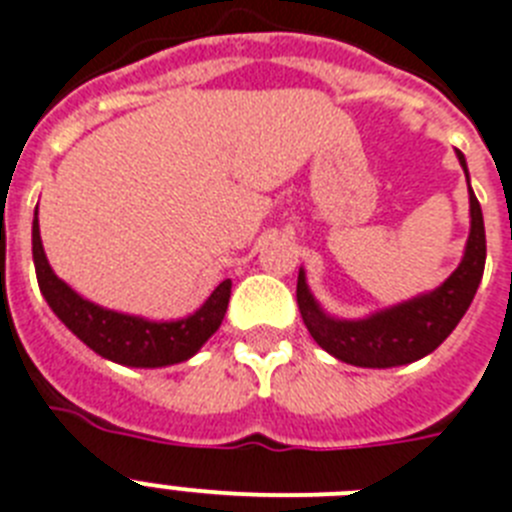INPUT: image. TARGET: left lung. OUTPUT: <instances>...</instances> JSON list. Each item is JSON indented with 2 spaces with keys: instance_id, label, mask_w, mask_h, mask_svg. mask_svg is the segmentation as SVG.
<instances>
[{
  "instance_id": "1",
  "label": "left lung",
  "mask_w": 512,
  "mask_h": 512,
  "mask_svg": "<svg viewBox=\"0 0 512 512\" xmlns=\"http://www.w3.org/2000/svg\"><path fill=\"white\" fill-rule=\"evenodd\" d=\"M458 159L466 170V159L460 151ZM484 261H487L484 217H481L479 198L471 190V235H468L466 256L434 293L387 308L382 314H374L361 322H340L316 306L301 272L298 274V308L311 337L340 361L363 366V369L403 366V363L429 356L458 327L474 301L476 287L484 274Z\"/></svg>"
}]
</instances>
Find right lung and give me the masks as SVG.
<instances>
[{
	"label": "right lung",
	"mask_w": 512,
	"mask_h": 512,
	"mask_svg": "<svg viewBox=\"0 0 512 512\" xmlns=\"http://www.w3.org/2000/svg\"><path fill=\"white\" fill-rule=\"evenodd\" d=\"M33 264H36L38 287L46 303L65 322V327L99 356L114 363H125V366L156 369V366L188 361L217 332L230 303L232 282L225 280L219 282L217 290L196 314L180 322H146L138 316L107 311L80 298L73 287H67L52 272L44 246H41V235H38V217L33 219Z\"/></svg>",
	"instance_id": "right-lung-1"
}]
</instances>
